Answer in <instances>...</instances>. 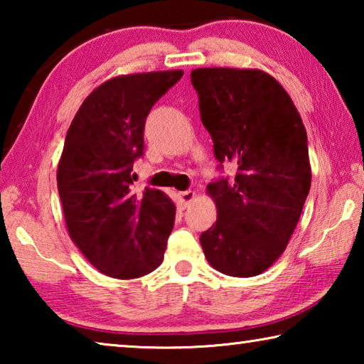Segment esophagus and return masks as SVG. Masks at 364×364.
<instances>
[{"label": "esophagus", "mask_w": 364, "mask_h": 364, "mask_svg": "<svg viewBox=\"0 0 364 364\" xmlns=\"http://www.w3.org/2000/svg\"><path fill=\"white\" fill-rule=\"evenodd\" d=\"M194 197H196L194 191H183V193H178V199H180L181 205H183L184 208L191 205V202L194 200Z\"/></svg>", "instance_id": "obj_1"}]
</instances>
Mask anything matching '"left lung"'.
<instances>
[{
  "label": "left lung",
  "instance_id": "obj_1",
  "mask_svg": "<svg viewBox=\"0 0 364 364\" xmlns=\"http://www.w3.org/2000/svg\"><path fill=\"white\" fill-rule=\"evenodd\" d=\"M200 120L234 180L207 186L217 221L200 234L207 262L234 278L262 274L286 250L311 184L306 132L279 82L258 69L191 72Z\"/></svg>",
  "mask_w": 364,
  "mask_h": 364
}]
</instances>
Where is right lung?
<instances>
[{"label":"right lung","instance_id":"right-lung-1","mask_svg":"<svg viewBox=\"0 0 364 364\" xmlns=\"http://www.w3.org/2000/svg\"><path fill=\"white\" fill-rule=\"evenodd\" d=\"M181 77L165 70L110 78L91 91L67 132L58 165L67 231L110 278H141L164 260L176 207L162 191L136 196L130 184L149 110Z\"/></svg>","mask_w":364,"mask_h":364}]
</instances>
